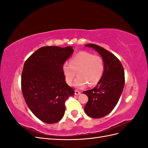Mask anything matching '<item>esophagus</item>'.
<instances>
[{
	"label": "esophagus",
	"instance_id": "esophagus-1",
	"mask_svg": "<svg viewBox=\"0 0 148 148\" xmlns=\"http://www.w3.org/2000/svg\"><path fill=\"white\" fill-rule=\"evenodd\" d=\"M74 93H75V95H79L81 92H79V91H77V90H75Z\"/></svg>",
	"mask_w": 148,
	"mask_h": 148
}]
</instances>
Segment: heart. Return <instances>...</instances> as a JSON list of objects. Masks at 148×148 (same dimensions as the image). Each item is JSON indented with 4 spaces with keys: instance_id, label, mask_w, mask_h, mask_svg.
I'll return each instance as SVG.
<instances>
[{
    "instance_id": "heart-1",
    "label": "heart",
    "mask_w": 148,
    "mask_h": 148,
    "mask_svg": "<svg viewBox=\"0 0 148 148\" xmlns=\"http://www.w3.org/2000/svg\"><path fill=\"white\" fill-rule=\"evenodd\" d=\"M62 69L69 85L72 84L76 72L78 77L74 81V86L82 88L87 84L93 86L99 82L104 72V64L100 56L81 51L71 60L70 64L65 63Z\"/></svg>"
}]
</instances>
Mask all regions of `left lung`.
<instances>
[{
	"label": "left lung",
	"mask_w": 148,
	"mask_h": 148,
	"mask_svg": "<svg viewBox=\"0 0 148 148\" xmlns=\"http://www.w3.org/2000/svg\"><path fill=\"white\" fill-rule=\"evenodd\" d=\"M101 56L104 64L103 76L94 88L83 93L88 97L84 111L90 117L100 118L111 112L117 104L125 85L121 63L108 50L93 44L85 45Z\"/></svg>",
	"instance_id": "left-lung-1"
}]
</instances>
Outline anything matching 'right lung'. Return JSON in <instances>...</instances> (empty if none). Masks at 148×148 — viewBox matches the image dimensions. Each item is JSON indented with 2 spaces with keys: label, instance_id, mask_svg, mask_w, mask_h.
Returning <instances> with one entry per match:
<instances>
[{
  "label": "right lung",
  "instance_id": "1",
  "mask_svg": "<svg viewBox=\"0 0 148 148\" xmlns=\"http://www.w3.org/2000/svg\"><path fill=\"white\" fill-rule=\"evenodd\" d=\"M73 52L72 46H44L24 64L21 90L25 100L33 114L46 123L60 120L66 100L74 95L65 82L62 69Z\"/></svg>",
  "mask_w": 148,
  "mask_h": 148
}]
</instances>
